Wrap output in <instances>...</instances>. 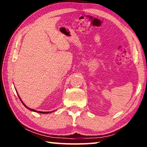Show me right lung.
<instances>
[{
	"instance_id": "right-lung-1",
	"label": "right lung",
	"mask_w": 147,
	"mask_h": 147,
	"mask_svg": "<svg viewBox=\"0 0 147 147\" xmlns=\"http://www.w3.org/2000/svg\"><path fill=\"white\" fill-rule=\"evenodd\" d=\"M18 96H19V99H20V100L21 101V102L23 103V105H24V106H25L26 108H28V109H30V110L33 111H36V112H38V113H50L51 112V111H46V112H45V111H36V110H35V109H31V108H28V107H27V106L25 105V104H24V102H23V101H22V100L21 99V98H20V96H19V94H18Z\"/></svg>"
}]
</instances>
